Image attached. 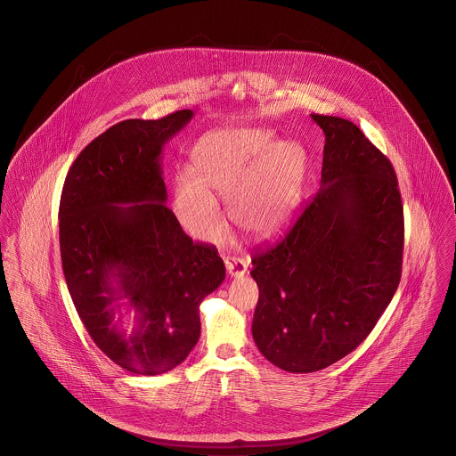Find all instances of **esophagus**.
I'll return each instance as SVG.
<instances>
[{
  "label": "esophagus",
  "mask_w": 456,
  "mask_h": 456,
  "mask_svg": "<svg viewBox=\"0 0 456 456\" xmlns=\"http://www.w3.org/2000/svg\"><path fill=\"white\" fill-rule=\"evenodd\" d=\"M224 265H226V271L232 278H242L248 273L246 260H242L239 256H226Z\"/></svg>",
  "instance_id": "1"
}]
</instances>
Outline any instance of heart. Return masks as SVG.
I'll return each instance as SVG.
<instances>
[{
    "mask_svg": "<svg viewBox=\"0 0 456 456\" xmlns=\"http://www.w3.org/2000/svg\"><path fill=\"white\" fill-rule=\"evenodd\" d=\"M192 169L180 171L173 207L194 237L217 239L226 228L217 196H230L233 221L253 237L280 230L303 192L305 157L292 142L276 143L267 131H216L198 142Z\"/></svg>",
    "mask_w": 456,
    "mask_h": 456,
    "instance_id": "heart-1",
    "label": "heart"
}]
</instances>
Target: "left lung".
I'll use <instances>...</instances> for the list:
<instances>
[{
    "label": "left lung",
    "mask_w": 456,
    "mask_h": 456,
    "mask_svg": "<svg viewBox=\"0 0 456 456\" xmlns=\"http://www.w3.org/2000/svg\"><path fill=\"white\" fill-rule=\"evenodd\" d=\"M325 134L322 185L274 244L256 248L253 338L290 373L323 370L373 330L402 278L403 205L391 160L338 117Z\"/></svg>",
    "instance_id": "left-lung-1"
}]
</instances>
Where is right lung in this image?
<instances>
[{
	"label": "right lung",
	"instance_id": "add662e5",
	"mask_svg": "<svg viewBox=\"0 0 456 456\" xmlns=\"http://www.w3.org/2000/svg\"><path fill=\"white\" fill-rule=\"evenodd\" d=\"M191 110L159 120H124L72 162L60 200L61 265L76 311L95 345L136 375L178 366L198 343L200 304L224 280L212 244L192 242L164 205V143ZM120 298L137 311L127 335Z\"/></svg>",
	"mask_w": 456,
	"mask_h": 456
}]
</instances>
